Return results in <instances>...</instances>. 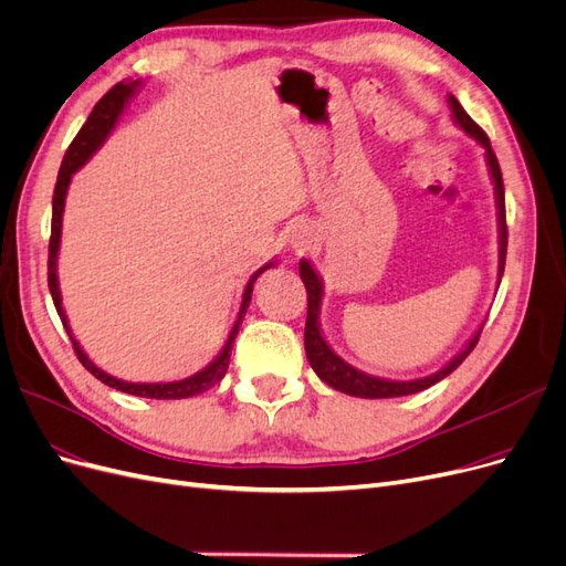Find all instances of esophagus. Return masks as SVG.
Masks as SVG:
<instances>
[{"instance_id":"obj_1","label":"esophagus","mask_w":566,"mask_h":566,"mask_svg":"<svg viewBox=\"0 0 566 566\" xmlns=\"http://www.w3.org/2000/svg\"><path fill=\"white\" fill-rule=\"evenodd\" d=\"M315 244H317V230H315V226L301 221V223H296L294 228H291L289 247L294 249L296 254H303V251L312 249Z\"/></svg>"}]
</instances>
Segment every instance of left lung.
Returning a JSON list of instances; mask_svg holds the SVG:
<instances>
[{"label":"left lung","instance_id":"8db88e82","mask_svg":"<svg viewBox=\"0 0 566 566\" xmlns=\"http://www.w3.org/2000/svg\"><path fill=\"white\" fill-rule=\"evenodd\" d=\"M450 109H452V118L454 123L462 128L469 137H473L480 146L485 149V158L490 165V175L494 181V198H496V221H499V282L501 275H504V263H506V247H509V228H506V205H504V179H501V167L499 160L492 151L490 137L483 133V128L464 112L462 104L457 102L454 95H448ZM301 280L307 289V322H305V354L310 366L315 368V373L319 378L343 394L349 396H359V399H394V396H408V394H417L422 389H429L431 385L441 382L443 378L462 364L471 349L475 347L478 338H480V328L475 331V336L467 343V347L457 354V357L438 373L427 375V378L420 380H385V378H375V375H368L364 370H357L354 366H349L347 361H343L336 352L328 347V343L322 336L319 328V307H322V298H324V284L322 277L317 275V270L312 268V263L307 259L301 261Z\"/></svg>","mask_w":566,"mask_h":566}]
</instances>
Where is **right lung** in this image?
Wrapping results in <instances>:
<instances>
[{
  "instance_id": "1",
  "label": "right lung",
  "mask_w": 566,
  "mask_h": 566,
  "mask_svg": "<svg viewBox=\"0 0 566 566\" xmlns=\"http://www.w3.org/2000/svg\"><path fill=\"white\" fill-rule=\"evenodd\" d=\"M137 88H139V81L116 83V86L95 104V109L91 112L88 120L83 123V128L78 130V135L70 144L65 158H62L57 181H55V191H53V219H51V242H49V289H51V296H53L57 315L62 319V326H65L67 333H70V340L74 345L78 361L83 364V368L91 370L99 382L109 385L118 391H125V394L142 396V399H163V401L165 399H188V396H198V394L212 389L217 382L223 380V375L228 370V361H230V349H233L240 324L244 319V312L249 307L251 291H254V282L259 280L261 272H265L268 268L275 265V261L265 263L247 282L238 319H235L233 328H230V336H228L223 349L219 352V357L209 366H205L202 370H198L196 375H191V378H184V380H177V382H125V380L114 378V375H109V373H104L102 368H97L72 336V328L67 324V315H65V310H62V296H60V284H57V251H60V235H62V212H65V198H67V188H70L72 175L78 170L81 165H86V160L99 149L102 142L107 139V135L114 130L118 116L123 114L125 104L130 102V97L137 93Z\"/></svg>"
}]
</instances>
